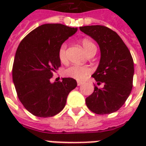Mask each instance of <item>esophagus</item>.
<instances>
[{"mask_svg": "<svg viewBox=\"0 0 146 146\" xmlns=\"http://www.w3.org/2000/svg\"><path fill=\"white\" fill-rule=\"evenodd\" d=\"M82 82H80V81H78V82H77L78 86H81V85H82Z\"/></svg>", "mask_w": 146, "mask_h": 146, "instance_id": "1", "label": "esophagus"}]
</instances>
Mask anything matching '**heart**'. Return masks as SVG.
<instances>
[{"instance_id":"heart-1","label":"heart","mask_w":146,"mask_h":146,"mask_svg":"<svg viewBox=\"0 0 146 146\" xmlns=\"http://www.w3.org/2000/svg\"><path fill=\"white\" fill-rule=\"evenodd\" d=\"M81 43L87 54L90 52L91 50L96 49V44L89 39H82ZM58 57H59L60 61L61 63H66L67 60L66 43H63L60 46L59 50H58ZM91 72L92 70L89 66L73 65L64 70V75L67 77L74 79V80H84Z\"/></svg>"}]
</instances>
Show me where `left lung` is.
<instances>
[{"instance_id": "8db88e82", "label": "left lung", "mask_w": 146, "mask_h": 146, "mask_svg": "<svg viewBox=\"0 0 146 146\" xmlns=\"http://www.w3.org/2000/svg\"><path fill=\"white\" fill-rule=\"evenodd\" d=\"M80 29L99 45V65L92 76L98 85H104L102 89L95 85L86 104L97 114L113 113L123 106L132 91L134 65L130 51L117 33L106 26H86Z\"/></svg>"}]
</instances>
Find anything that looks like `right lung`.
I'll return each mask as SVG.
<instances>
[{
	"instance_id": "right-lung-1",
	"label": "right lung",
	"mask_w": 146,
	"mask_h": 146,
	"mask_svg": "<svg viewBox=\"0 0 146 146\" xmlns=\"http://www.w3.org/2000/svg\"><path fill=\"white\" fill-rule=\"evenodd\" d=\"M77 28L60 23L44 24L19 43L13 65V81L24 108L33 115L49 117L64 109L69 93L77 86L72 78L51 83L53 73L60 66V46Z\"/></svg>"
}]
</instances>
